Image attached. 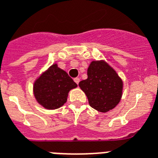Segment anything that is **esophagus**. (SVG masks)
Wrapping results in <instances>:
<instances>
[{"instance_id": "34e87169", "label": "esophagus", "mask_w": 158, "mask_h": 158, "mask_svg": "<svg viewBox=\"0 0 158 158\" xmlns=\"http://www.w3.org/2000/svg\"><path fill=\"white\" fill-rule=\"evenodd\" d=\"M74 81H75V82L77 83V85H78V83H79V81H80V79H79V78H78V77L74 78Z\"/></svg>"}]
</instances>
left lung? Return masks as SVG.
Instances as JSON below:
<instances>
[{"label":"left lung","mask_w":158,"mask_h":158,"mask_svg":"<svg viewBox=\"0 0 158 158\" xmlns=\"http://www.w3.org/2000/svg\"><path fill=\"white\" fill-rule=\"evenodd\" d=\"M79 86L87 96L90 106L100 112H107L118 104L123 81L113 68L104 61H93L87 69V79Z\"/></svg>","instance_id":"8db88e82"}]
</instances>
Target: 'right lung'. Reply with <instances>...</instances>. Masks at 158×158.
I'll use <instances>...</instances> for the list:
<instances>
[{"mask_svg": "<svg viewBox=\"0 0 158 158\" xmlns=\"http://www.w3.org/2000/svg\"><path fill=\"white\" fill-rule=\"evenodd\" d=\"M77 86L68 73L54 64L35 81L34 93L41 106L54 110L66 103L69 90Z\"/></svg>", "mask_w": 158, "mask_h": 158, "instance_id": "add662e5", "label": "right lung"}]
</instances>
